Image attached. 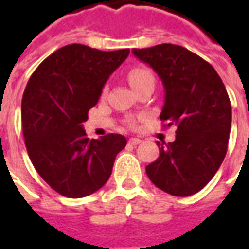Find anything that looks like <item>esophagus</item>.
I'll use <instances>...</instances> for the list:
<instances>
[{
	"label": "esophagus",
	"instance_id": "34e87169",
	"mask_svg": "<svg viewBox=\"0 0 249 249\" xmlns=\"http://www.w3.org/2000/svg\"><path fill=\"white\" fill-rule=\"evenodd\" d=\"M141 142L140 139H136V137H132V139H129V144H132V145H139Z\"/></svg>",
	"mask_w": 249,
	"mask_h": 249
}]
</instances>
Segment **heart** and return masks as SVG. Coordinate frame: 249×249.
I'll use <instances>...</instances> for the list:
<instances>
[{
    "label": "heart",
    "instance_id": "1",
    "mask_svg": "<svg viewBox=\"0 0 249 249\" xmlns=\"http://www.w3.org/2000/svg\"><path fill=\"white\" fill-rule=\"evenodd\" d=\"M128 81L132 85V88L135 89L146 81H155V76H153L151 69L146 66H133L128 71Z\"/></svg>",
    "mask_w": 249,
    "mask_h": 249
}]
</instances>
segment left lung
<instances>
[{
    "label": "left lung",
    "mask_w": 249,
    "mask_h": 249,
    "mask_svg": "<svg viewBox=\"0 0 249 249\" xmlns=\"http://www.w3.org/2000/svg\"><path fill=\"white\" fill-rule=\"evenodd\" d=\"M161 78L165 103L160 120L176 126V140L157 142L160 156L146 165L157 188L173 196L201 191L224 160L232 109L228 93L213 66L180 45L133 49Z\"/></svg>",
    "instance_id": "8db88e82"
}]
</instances>
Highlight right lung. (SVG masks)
I'll return each instance as SVG.
<instances>
[{"mask_svg":"<svg viewBox=\"0 0 249 249\" xmlns=\"http://www.w3.org/2000/svg\"><path fill=\"white\" fill-rule=\"evenodd\" d=\"M128 54L129 49L62 46L41 62L25 88L21 119L30 161L44 181L65 197L98 191L126 145L124 136L116 133L88 139L82 123Z\"/></svg>","mask_w":249,"mask_h":249,"instance_id":"1","label":"right lung"}]
</instances>
